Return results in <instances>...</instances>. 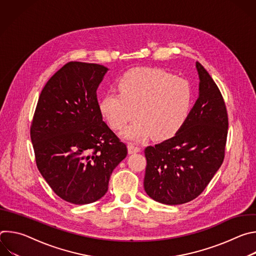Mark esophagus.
Returning <instances> with one entry per match:
<instances>
[{
  "label": "esophagus",
  "mask_w": 256,
  "mask_h": 256,
  "mask_svg": "<svg viewBox=\"0 0 256 256\" xmlns=\"http://www.w3.org/2000/svg\"><path fill=\"white\" fill-rule=\"evenodd\" d=\"M128 153L130 154H134V153H138L140 151V148L138 146H136L134 142H130L128 144Z\"/></svg>",
  "instance_id": "obj_1"
}]
</instances>
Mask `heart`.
Returning a JSON list of instances; mask_svg holds the SVG:
<instances>
[{
	"instance_id": "1",
	"label": "heart",
	"mask_w": 256,
	"mask_h": 256,
	"mask_svg": "<svg viewBox=\"0 0 256 256\" xmlns=\"http://www.w3.org/2000/svg\"><path fill=\"white\" fill-rule=\"evenodd\" d=\"M118 90L109 91L99 108L114 130L124 128L130 140H144L150 134L163 140L173 136L184 126L192 105V90L188 81L159 68H136L118 82Z\"/></svg>"
}]
</instances>
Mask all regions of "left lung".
I'll use <instances>...</instances> for the list:
<instances>
[{
  "label": "left lung",
  "mask_w": 256,
  "mask_h": 256,
  "mask_svg": "<svg viewBox=\"0 0 256 256\" xmlns=\"http://www.w3.org/2000/svg\"><path fill=\"white\" fill-rule=\"evenodd\" d=\"M200 96L177 134L144 149V188L153 200L182 204L196 198L221 167L228 134V112L222 93L196 62Z\"/></svg>",
  "instance_id": "obj_1"
}]
</instances>
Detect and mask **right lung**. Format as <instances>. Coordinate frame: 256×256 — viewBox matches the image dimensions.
<instances>
[{
  "label": "right lung",
  "mask_w": 256,
  "mask_h": 256,
  "mask_svg": "<svg viewBox=\"0 0 256 256\" xmlns=\"http://www.w3.org/2000/svg\"><path fill=\"white\" fill-rule=\"evenodd\" d=\"M102 64L68 62L44 87L30 126L35 162L62 200L86 204L108 190L126 144L103 122L97 88Z\"/></svg>",
  "instance_id": "1"
}]
</instances>
